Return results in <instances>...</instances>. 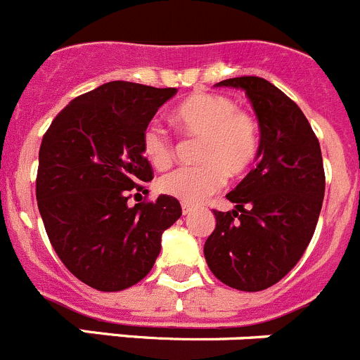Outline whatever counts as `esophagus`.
<instances>
[{
    "label": "esophagus",
    "mask_w": 360,
    "mask_h": 360,
    "mask_svg": "<svg viewBox=\"0 0 360 360\" xmlns=\"http://www.w3.org/2000/svg\"><path fill=\"white\" fill-rule=\"evenodd\" d=\"M194 207L189 205V203H182V214L184 216H189V214H193Z\"/></svg>",
    "instance_id": "esophagus-1"
}]
</instances>
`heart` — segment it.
<instances>
[{"label":"heart","mask_w":360,"mask_h":360,"mask_svg":"<svg viewBox=\"0 0 360 360\" xmlns=\"http://www.w3.org/2000/svg\"><path fill=\"white\" fill-rule=\"evenodd\" d=\"M173 121L184 137L200 141L194 151L200 166L171 171L158 180L160 193L180 202H203L223 186L225 174L243 176L259 157V121L252 112L239 110L236 101L225 94H193L174 108ZM141 148L155 169H167L173 164L174 144L162 128L148 127Z\"/></svg>","instance_id":"obj_1"}]
</instances>
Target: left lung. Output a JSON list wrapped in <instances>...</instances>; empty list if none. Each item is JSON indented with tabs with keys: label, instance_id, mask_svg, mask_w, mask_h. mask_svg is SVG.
<instances>
[{
	"label": "left lung",
	"instance_id": "obj_1",
	"mask_svg": "<svg viewBox=\"0 0 360 360\" xmlns=\"http://www.w3.org/2000/svg\"><path fill=\"white\" fill-rule=\"evenodd\" d=\"M243 89L260 127L257 166L226 194L236 209L214 210L203 253L216 278L239 291L282 280L314 236L325 196L319 141L298 105L259 77L219 82Z\"/></svg>",
	"mask_w": 360,
	"mask_h": 360
}]
</instances>
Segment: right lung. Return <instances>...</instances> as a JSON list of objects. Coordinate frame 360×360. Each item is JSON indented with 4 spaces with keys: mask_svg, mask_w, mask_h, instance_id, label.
I'll use <instances>...</instances> for the list:
<instances>
[{
    "mask_svg": "<svg viewBox=\"0 0 360 360\" xmlns=\"http://www.w3.org/2000/svg\"><path fill=\"white\" fill-rule=\"evenodd\" d=\"M174 94L108 82L75 98L42 137L35 194L46 233L65 268L98 291L141 282L162 232L182 216L167 194L128 205L131 191L148 193L143 182L153 178L141 148L144 130Z\"/></svg>",
    "mask_w": 360,
    "mask_h": 360,
    "instance_id": "add662e5",
    "label": "right lung"
}]
</instances>
